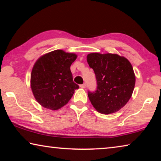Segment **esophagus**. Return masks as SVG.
I'll return each instance as SVG.
<instances>
[{
    "instance_id": "esophagus-1",
    "label": "esophagus",
    "mask_w": 161,
    "mask_h": 161,
    "mask_svg": "<svg viewBox=\"0 0 161 161\" xmlns=\"http://www.w3.org/2000/svg\"><path fill=\"white\" fill-rule=\"evenodd\" d=\"M81 88H82V89H84L86 87V84H80V86Z\"/></svg>"
}]
</instances>
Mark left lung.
<instances>
[{"mask_svg": "<svg viewBox=\"0 0 161 161\" xmlns=\"http://www.w3.org/2000/svg\"><path fill=\"white\" fill-rule=\"evenodd\" d=\"M87 62L95 73L97 89L88 91L92 104L103 114L115 113L131 97L136 77L131 64L116 54L90 53Z\"/></svg>", "mask_w": 161, "mask_h": 161, "instance_id": "1", "label": "left lung"}]
</instances>
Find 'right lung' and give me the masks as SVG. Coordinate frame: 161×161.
I'll return each mask as SVG.
<instances>
[{
  "label": "right lung",
  "mask_w": 161,
  "mask_h": 161,
  "mask_svg": "<svg viewBox=\"0 0 161 161\" xmlns=\"http://www.w3.org/2000/svg\"><path fill=\"white\" fill-rule=\"evenodd\" d=\"M77 54L54 50L42 55L35 62L31 76L34 97L40 105L58 110L67 104L79 85L73 81L70 66Z\"/></svg>",
  "instance_id": "obj_1"
}]
</instances>
